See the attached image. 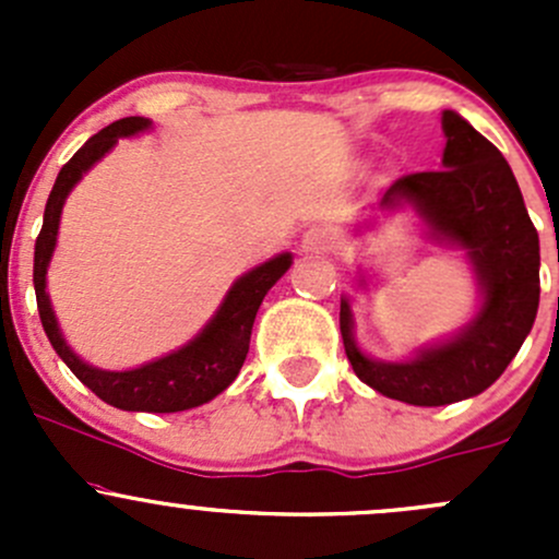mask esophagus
<instances>
[{
    "mask_svg": "<svg viewBox=\"0 0 559 559\" xmlns=\"http://www.w3.org/2000/svg\"><path fill=\"white\" fill-rule=\"evenodd\" d=\"M332 246H335V238H332L330 229L324 227H316L311 233H306V238H302V248L311 253H324L330 251Z\"/></svg>",
    "mask_w": 559,
    "mask_h": 559,
    "instance_id": "obj_1",
    "label": "esophagus"
}]
</instances>
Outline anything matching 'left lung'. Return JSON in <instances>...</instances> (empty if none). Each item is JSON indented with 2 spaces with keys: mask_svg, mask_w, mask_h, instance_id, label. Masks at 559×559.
I'll return each instance as SVG.
<instances>
[{
  "mask_svg": "<svg viewBox=\"0 0 559 559\" xmlns=\"http://www.w3.org/2000/svg\"><path fill=\"white\" fill-rule=\"evenodd\" d=\"M443 170L394 180L381 205L405 200L436 235L462 246L476 267L484 306L454 341L414 362H373L352 341V311L341 300L346 357L359 381L411 405H449L473 397L503 376L538 313V233L509 162L454 110H443Z\"/></svg>",
  "mask_w": 559,
  "mask_h": 559,
  "instance_id": "8db88e82",
  "label": "left lung"
}]
</instances>
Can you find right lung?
I'll return each instance as SVG.
<instances>
[{"instance_id": "obj_1", "label": "right lung", "mask_w": 559, "mask_h": 559, "mask_svg": "<svg viewBox=\"0 0 559 559\" xmlns=\"http://www.w3.org/2000/svg\"><path fill=\"white\" fill-rule=\"evenodd\" d=\"M148 123L151 121H145L140 116L112 121L103 132L94 134L83 148H78V154L61 167L59 178H56L53 189H50L43 216V229H39L35 243V295L39 321H43V330L48 335L50 346L64 359L67 368L92 389L99 400H105V403L116 405L121 411L175 414V411L197 408V405L207 403V400L222 394L224 389L238 379L240 368L246 362L248 343H251V326L253 319H257L259 306H262L270 286L289 270L292 257L289 253H281V257L270 259L262 267L243 275L229 289L227 300L218 308L216 319L189 346L178 348L175 354H167V357L143 365L138 370H123V373H107V370L88 368L86 362H81L70 352L64 337H61L59 326H56V316L50 311L48 295H45V270H48L50 253H53L56 246L61 205H64V197L70 194L72 186L81 180V175L94 162L103 159L107 151L118 143V138L140 132Z\"/></svg>"}]
</instances>
